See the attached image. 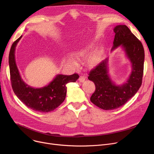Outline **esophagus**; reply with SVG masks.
Masks as SVG:
<instances>
[{
    "label": "esophagus",
    "instance_id": "esophagus-1",
    "mask_svg": "<svg viewBox=\"0 0 154 154\" xmlns=\"http://www.w3.org/2000/svg\"><path fill=\"white\" fill-rule=\"evenodd\" d=\"M85 79V77H84V76H80L79 78V81L80 82H84Z\"/></svg>",
    "mask_w": 154,
    "mask_h": 154
}]
</instances>
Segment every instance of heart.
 <instances>
[{"label": "heart", "instance_id": "1", "mask_svg": "<svg viewBox=\"0 0 154 154\" xmlns=\"http://www.w3.org/2000/svg\"><path fill=\"white\" fill-rule=\"evenodd\" d=\"M95 46V44L94 42H91L84 48V49L81 51L80 52H79L78 53H76V56L77 57H84L87 54L88 52H89L91 50H92ZM102 52L101 50H97L95 51L94 53H92L91 56L88 57L87 60V66L88 67L93 68L95 67L97 65L100 60L101 56H102ZM71 62L72 64L76 65V62L74 60H71Z\"/></svg>", "mask_w": 154, "mask_h": 154}]
</instances>
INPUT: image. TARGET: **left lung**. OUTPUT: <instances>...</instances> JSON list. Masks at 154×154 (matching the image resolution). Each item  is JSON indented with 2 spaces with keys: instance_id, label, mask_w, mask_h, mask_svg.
I'll return each mask as SVG.
<instances>
[{
  "instance_id": "1",
  "label": "left lung",
  "mask_w": 154,
  "mask_h": 154,
  "mask_svg": "<svg viewBox=\"0 0 154 154\" xmlns=\"http://www.w3.org/2000/svg\"><path fill=\"white\" fill-rule=\"evenodd\" d=\"M114 31L116 34L112 50L122 47L131 62L132 70L127 82L120 85H116L109 75L108 58L90 71L88 79L95 85L91 101L106 110L122 106L132 97L142 85L143 73L145 54L141 42L125 25L117 26Z\"/></svg>"
}]
</instances>
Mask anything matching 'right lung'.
Returning a JSON list of instances; mask_svg holds the SVG:
<instances>
[{"label": "right lung", "mask_w": 154, "mask_h": 154, "mask_svg": "<svg viewBox=\"0 0 154 154\" xmlns=\"http://www.w3.org/2000/svg\"><path fill=\"white\" fill-rule=\"evenodd\" d=\"M21 37L12 44L9 52V63L12 89L16 96L27 107L40 112L52 111L66 99V84L76 82L79 75L77 74L70 75L59 74L47 86L38 88L30 87L22 79L15 60V47Z\"/></svg>", "instance_id": "right-lung-1"}]
</instances>
